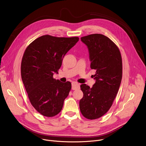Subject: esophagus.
Returning a JSON list of instances; mask_svg holds the SVG:
<instances>
[{"instance_id": "esophagus-1", "label": "esophagus", "mask_w": 146, "mask_h": 146, "mask_svg": "<svg viewBox=\"0 0 146 146\" xmlns=\"http://www.w3.org/2000/svg\"><path fill=\"white\" fill-rule=\"evenodd\" d=\"M80 88V84L76 82H73L72 83V89L73 90H76Z\"/></svg>"}]
</instances>
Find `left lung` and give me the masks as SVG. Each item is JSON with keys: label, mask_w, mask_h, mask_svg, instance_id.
Returning a JSON list of instances; mask_svg holds the SVG:
<instances>
[{"label": "left lung", "mask_w": 146, "mask_h": 146, "mask_svg": "<svg viewBox=\"0 0 146 146\" xmlns=\"http://www.w3.org/2000/svg\"><path fill=\"white\" fill-rule=\"evenodd\" d=\"M81 40L88 47L96 81L92 88L86 84L80 86L83 97L80 109L84 117L95 119L109 111L115 98L122 80V58L118 47L105 35L92 34Z\"/></svg>", "instance_id": "obj_1"}]
</instances>
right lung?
Segmentation results:
<instances>
[{
    "mask_svg": "<svg viewBox=\"0 0 146 146\" xmlns=\"http://www.w3.org/2000/svg\"><path fill=\"white\" fill-rule=\"evenodd\" d=\"M79 40L78 37H58L44 35L26 48L21 62L23 84L33 107L41 115L51 117L63 108L72 88L71 82L53 78L65 54Z\"/></svg>",
    "mask_w": 146,
    "mask_h": 146,
    "instance_id": "right-lung-1",
    "label": "right lung"
}]
</instances>
